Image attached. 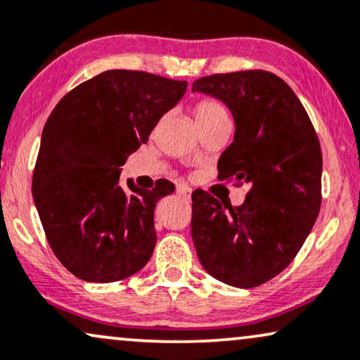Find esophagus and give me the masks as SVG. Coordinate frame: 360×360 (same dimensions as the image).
<instances>
[{
	"instance_id": "1",
	"label": "esophagus",
	"mask_w": 360,
	"mask_h": 360,
	"mask_svg": "<svg viewBox=\"0 0 360 360\" xmlns=\"http://www.w3.org/2000/svg\"><path fill=\"white\" fill-rule=\"evenodd\" d=\"M177 196L189 199V196H191V189H189L188 186H177Z\"/></svg>"
}]
</instances>
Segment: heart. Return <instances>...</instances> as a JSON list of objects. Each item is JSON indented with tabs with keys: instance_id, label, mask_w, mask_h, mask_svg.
Here are the masks:
<instances>
[{
	"instance_id": "heart-1",
	"label": "heart",
	"mask_w": 360,
	"mask_h": 360,
	"mask_svg": "<svg viewBox=\"0 0 360 360\" xmlns=\"http://www.w3.org/2000/svg\"><path fill=\"white\" fill-rule=\"evenodd\" d=\"M194 115H196V122H210L219 117H228V112L221 102L214 101V98H205L196 103Z\"/></svg>"
}]
</instances>
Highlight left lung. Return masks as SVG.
Listing matches in <instances>:
<instances>
[{
	"instance_id": "1",
	"label": "left lung",
	"mask_w": 360,
	"mask_h": 360,
	"mask_svg": "<svg viewBox=\"0 0 360 360\" xmlns=\"http://www.w3.org/2000/svg\"><path fill=\"white\" fill-rule=\"evenodd\" d=\"M193 92L219 98L235 119V141L218 161L219 179L250 184L231 206L193 193L191 235L201 265L238 288L265 283L297 257L322 202V150L310 117L275 73H214Z\"/></svg>"
}]
</instances>
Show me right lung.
Segmentation results:
<instances>
[{
  "mask_svg": "<svg viewBox=\"0 0 360 360\" xmlns=\"http://www.w3.org/2000/svg\"><path fill=\"white\" fill-rule=\"evenodd\" d=\"M186 89L184 80L107 70L70 90L50 114L32 191L50 248L77 278L124 280L153 257L155 202L174 184L124 189L120 166Z\"/></svg>",
  "mask_w": 360,
  "mask_h": 360,
  "instance_id": "1",
  "label": "right lung"
}]
</instances>
